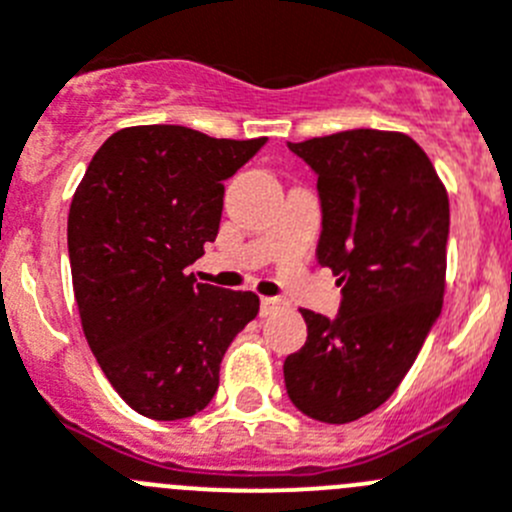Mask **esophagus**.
<instances>
[{
  "label": "esophagus",
  "mask_w": 512,
  "mask_h": 512,
  "mask_svg": "<svg viewBox=\"0 0 512 512\" xmlns=\"http://www.w3.org/2000/svg\"><path fill=\"white\" fill-rule=\"evenodd\" d=\"M285 306H288V303H285L283 298H270V296H262V301H260V313H262V316H273V313L283 311Z\"/></svg>",
  "instance_id": "obj_1"
}]
</instances>
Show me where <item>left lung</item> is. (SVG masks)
<instances>
[{
  "label": "left lung",
  "mask_w": 512,
  "mask_h": 512,
  "mask_svg": "<svg viewBox=\"0 0 512 512\" xmlns=\"http://www.w3.org/2000/svg\"><path fill=\"white\" fill-rule=\"evenodd\" d=\"M319 176V262L342 285L336 319L301 308L308 339L283 365L298 411L349 423L398 390L446 288L449 196L403 132L347 130L288 142Z\"/></svg>",
  "instance_id": "left-lung-1"
}]
</instances>
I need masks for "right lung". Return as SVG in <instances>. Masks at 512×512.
Returning a JSON list of instances; mask_svg holds the SVG:
<instances>
[{"mask_svg":"<svg viewBox=\"0 0 512 512\" xmlns=\"http://www.w3.org/2000/svg\"><path fill=\"white\" fill-rule=\"evenodd\" d=\"M265 145L178 124L114 132L91 158L68 211L73 296L86 342L137 413L204 411L234 336L260 311L252 290L186 273L222 222L224 181Z\"/></svg>","mask_w":512,"mask_h":512,"instance_id":"1","label":"right lung"}]
</instances>
